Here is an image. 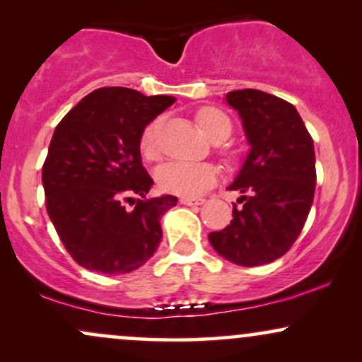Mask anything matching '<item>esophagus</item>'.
Instances as JSON below:
<instances>
[{"mask_svg":"<svg viewBox=\"0 0 362 362\" xmlns=\"http://www.w3.org/2000/svg\"><path fill=\"white\" fill-rule=\"evenodd\" d=\"M180 202L184 206H201L204 204V199H190V197H180Z\"/></svg>","mask_w":362,"mask_h":362,"instance_id":"obj_1","label":"esophagus"}]
</instances>
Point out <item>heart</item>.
Listing matches in <instances>:
<instances>
[{"label":"heart","instance_id":"b5f03b06","mask_svg":"<svg viewBox=\"0 0 362 362\" xmlns=\"http://www.w3.org/2000/svg\"><path fill=\"white\" fill-rule=\"evenodd\" d=\"M201 131L213 141L226 139L231 134V120L224 112L214 107H204L195 114ZM161 120L153 119L144 126L139 136V151L146 160L158 156V132ZM156 182L161 190L182 197H199L218 182V168L211 163L168 161L156 172Z\"/></svg>","mask_w":362,"mask_h":362}]
</instances>
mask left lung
<instances>
[{"label": "left lung", "mask_w": 362, "mask_h": 362, "mask_svg": "<svg viewBox=\"0 0 362 362\" xmlns=\"http://www.w3.org/2000/svg\"><path fill=\"white\" fill-rule=\"evenodd\" d=\"M226 100L243 120L250 153L228 189L243 195L233 219L209 242L233 264L279 259L300 236L313 204L315 148L296 107L260 90H235Z\"/></svg>", "instance_id": "1"}]
</instances>
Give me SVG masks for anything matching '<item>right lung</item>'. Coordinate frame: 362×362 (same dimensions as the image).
Masks as SVG:
<instances>
[{"instance_id":"add662e5","label":"right lung","mask_w":362,"mask_h":362,"mask_svg":"<svg viewBox=\"0 0 362 362\" xmlns=\"http://www.w3.org/2000/svg\"><path fill=\"white\" fill-rule=\"evenodd\" d=\"M175 102L124 86L86 95L62 117L42 167L47 214L76 264L126 274L151 259L160 219L177 197H146L153 178L141 163L144 126ZM132 194H141L136 202ZM124 202L135 204L126 210Z\"/></svg>"}]
</instances>
